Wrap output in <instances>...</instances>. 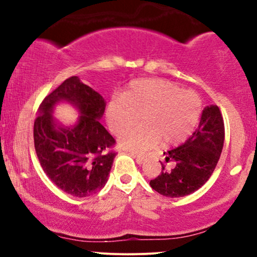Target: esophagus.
Instances as JSON below:
<instances>
[{"label": "esophagus", "mask_w": 257, "mask_h": 257, "mask_svg": "<svg viewBox=\"0 0 257 257\" xmlns=\"http://www.w3.org/2000/svg\"><path fill=\"white\" fill-rule=\"evenodd\" d=\"M131 156L135 158L136 159V161L137 163H138L139 165H142V164H144V161H145V157L144 156H140V154H137V153H131Z\"/></svg>", "instance_id": "esophagus-1"}]
</instances>
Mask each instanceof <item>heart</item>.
Returning a JSON list of instances; mask_svg holds the SVG:
<instances>
[{
	"mask_svg": "<svg viewBox=\"0 0 257 257\" xmlns=\"http://www.w3.org/2000/svg\"><path fill=\"white\" fill-rule=\"evenodd\" d=\"M200 113L201 99L194 91L167 79L145 78L132 82L119 99L107 104L106 120L114 135H121L142 118V125L119 139L122 149L140 152L160 143L177 146L186 142Z\"/></svg>",
	"mask_w": 257,
	"mask_h": 257,
	"instance_id": "heart-1",
	"label": "heart"
}]
</instances>
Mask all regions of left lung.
I'll list each match as a JSON object with an SVG mask.
<instances>
[{
	"label": "left lung",
	"mask_w": 257,
	"mask_h": 257,
	"mask_svg": "<svg viewBox=\"0 0 257 257\" xmlns=\"http://www.w3.org/2000/svg\"><path fill=\"white\" fill-rule=\"evenodd\" d=\"M224 125L216 105L202 110L198 128L184 144L164 152L161 173L150 181L151 187L167 198H181L192 194L208 181L222 152ZM172 162L173 170H166Z\"/></svg>",
	"instance_id": "left-lung-1"
}]
</instances>
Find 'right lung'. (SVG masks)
Listing matches in <instances>:
<instances>
[{
	"label": "right lung",
	"mask_w": 257,
	"mask_h": 257,
	"mask_svg": "<svg viewBox=\"0 0 257 257\" xmlns=\"http://www.w3.org/2000/svg\"><path fill=\"white\" fill-rule=\"evenodd\" d=\"M68 102L79 111L73 125L53 117L55 105ZM106 101L77 76L64 80L38 107L34 142L38 160L49 179L68 194L86 198L107 182L115 157L114 139L100 124Z\"/></svg>",
	"instance_id": "1"
}]
</instances>
